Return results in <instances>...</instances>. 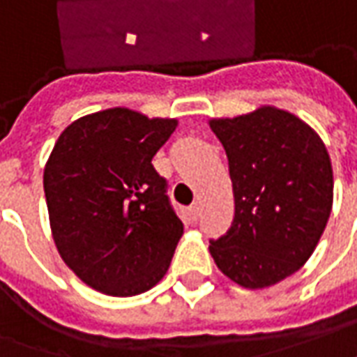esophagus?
<instances>
[{
	"label": "esophagus",
	"mask_w": 357,
	"mask_h": 357,
	"mask_svg": "<svg viewBox=\"0 0 357 357\" xmlns=\"http://www.w3.org/2000/svg\"><path fill=\"white\" fill-rule=\"evenodd\" d=\"M199 215H201V209H199V205H193V207L189 209V219L193 220V222H197Z\"/></svg>",
	"instance_id": "34e87169"
}]
</instances>
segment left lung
Masks as SVG:
<instances>
[{"instance_id":"obj_1","label":"left lung","mask_w":357,"mask_h":357,"mask_svg":"<svg viewBox=\"0 0 357 357\" xmlns=\"http://www.w3.org/2000/svg\"><path fill=\"white\" fill-rule=\"evenodd\" d=\"M209 127L225 146L234 193L232 227L211 240V256L240 287H271L305 266L328 222V150L314 128L273 105L211 119Z\"/></svg>"}]
</instances>
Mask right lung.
I'll return each instance as SVG.
<instances>
[{
  "mask_svg": "<svg viewBox=\"0 0 357 357\" xmlns=\"http://www.w3.org/2000/svg\"><path fill=\"white\" fill-rule=\"evenodd\" d=\"M178 119L127 107L70 123L45 166L52 238L70 270L91 289L132 297L169 268L183 225L152 158Z\"/></svg>",
  "mask_w": 357,
  "mask_h": 357,
  "instance_id": "1",
  "label": "right lung"
}]
</instances>
